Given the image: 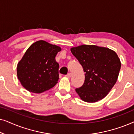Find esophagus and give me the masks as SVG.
I'll use <instances>...</instances> for the list:
<instances>
[{"mask_svg":"<svg viewBox=\"0 0 134 134\" xmlns=\"http://www.w3.org/2000/svg\"><path fill=\"white\" fill-rule=\"evenodd\" d=\"M71 76H72V74H71V72H69V73H68V74L66 76L68 77H71Z\"/></svg>","mask_w":134,"mask_h":134,"instance_id":"esophagus-1","label":"esophagus"}]
</instances>
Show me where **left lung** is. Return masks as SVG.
Masks as SVG:
<instances>
[{
    "mask_svg": "<svg viewBox=\"0 0 134 134\" xmlns=\"http://www.w3.org/2000/svg\"><path fill=\"white\" fill-rule=\"evenodd\" d=\"M71 51L85 72V82L76 89L80 99L95 102L107 96L116 82L121 62L116 53L109 48L95 45H81Z\"/></svg>",
    "mask_w": 134,
    "mask_h": 134,
    "instance_id": "obj_1",
    "label": "left lung"
}]
</instances>
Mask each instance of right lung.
Segmentation results:
<instances>
[{
	"label": "right lung",
	"instance_id": "obj_1",
	"mask_svg": "<svg viewBox=\"0 0 134 134\" xmlns=\"http://www.w3.org/2000/svg\"><path fill=\"white\" fill-rule=\"evenodd\" d=\"M61 48L40 40L33 43L17 66V76L23 87L41 93L52 88L59 79V64L55 56Z\"/></svg>",
	"mask_w": 134,
	"mask_h": 134
}]
</instances>
